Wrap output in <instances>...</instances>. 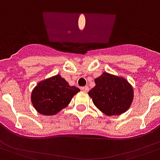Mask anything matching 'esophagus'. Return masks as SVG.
<instances>
[{
    "mask_svg": "<svg viewBox=\"0 0 160 160\" xmlns=\"http://www.w3.org/2000/svg\"><path fill=\"white\" fill-rule=\"evenodd\" d=\"M81 89L82 90V91L88 92V86H84V87H82Z\"/></svg>",
    "mask_w": 160,
    "mask_h": 160,
    "instance_id": "esophagus-1",
    "label": "esophagus"
}]
</instances>
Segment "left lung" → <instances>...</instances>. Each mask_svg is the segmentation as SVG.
I'll return each instance as SVG.
<instances>
[{"mask_svg":"<svg viewBox=\"0 0 160 160\" xmlns=\"http://www.w3.org/2000/svg\"><path fill=\"white\" fill-rule=\"evenodd\" d=\"M94 82L88 95L103 113L120 115L129 109L133 101V88L127 80L104 72L94 79Z\"/></svg>","mask_w":160,"mask_h":160,"instance_id":"obj_1","label":"left lung"}]
</instances>
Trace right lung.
<instances>
[{"instance_id": "add662e5", "label": "right lung", "mask_w": 160, "mask_h": 160, "mask_svg": "<svg viewBox=\"0 0 160 160\" xmlns=\"http://www.w3.org/2000/svg\"><path fill=\"white\" fill-rule=\"evenodd\" d=\"M79 91L60 75H56L38 82L31 93V102L39 113L54 115L67 107Z\"/></svg>"}]
</instances>
